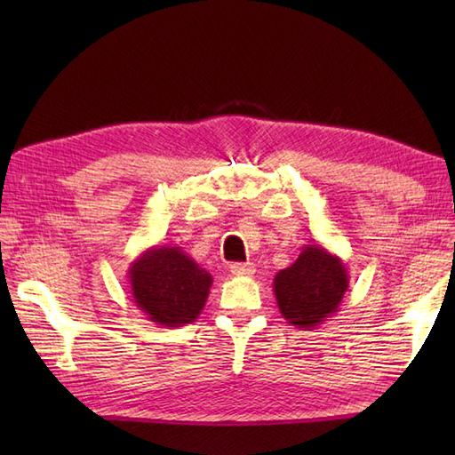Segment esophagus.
<instances>
[{"mask_svg": "<svg viewBox=\"0 0 455 455\" xmlns=\"http://www.w3.org/2000/svg\"><path fill=\"white\" fill-rule=\"evenodd\" d=\"M229 271L233 275H237V277H251V275H254V266L252 264H231Z\"/></svg>", "mask_w": 455, "mask_h": 455, "instance_id": "esophagus-1", "label": "esophagus"}]
</instances>
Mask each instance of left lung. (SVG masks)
I'll use <instances>...</instances> for the list:
<instances>
[{
  "label": "left lung",
  "mask_w": 455,
  "mask_h": 455,
  "mask_svg": "<svg viewBox=\"0 0 455 455\" xmlns=\"http://www.w3.org/2000/svg\"><path fill=\"white\" fill-rule=\"evenodd\" d=\"M349 288L343 259L319 243L306 244L291 267L273 279V292L284 319L304 330L328 321Z\"/></svg>",
  "instance_id": "left-lung-1"
}]
</instances>
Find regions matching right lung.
Listing matches in <instances>:
<instances>
[{"label":"right lung","mask_w":455,"mask_h":455,"mask_svg":"<svg viewBox=\"0 0 455 455\" xmlns=\"http://www.w3.org/2000/svg\"><path fill=\"white\" fill-rule=\"evenodd\" d=\"M134 306L159 326H184L201 315L212 275L180 246H149L129 267Z\"/></svg>","instance_id":"obj_1"}]
</instances>
